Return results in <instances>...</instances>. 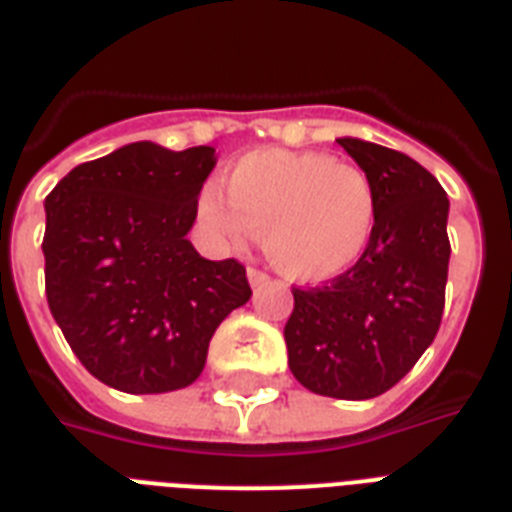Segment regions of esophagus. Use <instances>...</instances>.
Wrapping results in <instances>:
<instances>
[{
    "mask_svg": "<svg viewBox=\"0 0 512 512\" xmlns=\"http://www.w3.org/2000/svg\"><path fill=\"white\" fill-rule=\"evenodd\" d=\"M247 276H249V284H252V287H265V284L271 281V276H268L265 271H260V268H249Z\"/></svg>",
    "mask_w": 512,
    "mask_h": 512,
    "instance_id": "1",
    "label": "esophagus"
}]
</instances>
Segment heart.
Returning <instances> with one entry per match:
<instances>
[{"instance_id":"heart-1","label":"heart","mask_w":512,"mask_h":512,"mask_svg":"<svg viewBox=\"0 0 512 512\" xmlns=\"http://www.w3.org/2000/svg\"><path fill=\"white\" fill-rule=\"evenodd\" d=\"M199 196L201 220L223 239L263 233L265 257L303 284L337 279L361 260L377 223V193L361 167L321 151L260 148Z\"/></svg>"}]
</instances>
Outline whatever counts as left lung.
<instances>
[{"label":"left lung","mask_w":512,"mask_h":512,"mask_svg":"<svg viewBox=\"0 0 512 512\" xmlns=\"http://www.w3.org/2000/svg\"><path fill=\"white\" fill-rule=\"evenodd\" d=\"M377 193L369 247L329 284L292 289L284 327L289 369L313 393L364 401L390 390L436 337L444 316L449 199L436 177L401 151L337 140Z\"/></svg>","instance_id":"obj_1"}]
</instances>
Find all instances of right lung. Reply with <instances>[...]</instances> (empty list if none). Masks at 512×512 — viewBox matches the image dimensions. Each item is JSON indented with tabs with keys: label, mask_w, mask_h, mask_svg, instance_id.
<instances>
[{
	"label": "right lung",
	"mask_w": 512,
	"mask_h": 512,
	"mask_svg": "<svg viewBox=\"0 0 512 512\" xmlns=\"http://www.w3.org/2000/svg\"><path fill=\"white\" fill-rule=\"evenodd\" d=\"M215 148L148 140L68 172L44 199V289L84 369L124 393L188 388L220 321L249 300L239 260L185 239Z\"/></svg>",
	"instance_id": "right-lung-1"
}]
</instances>
